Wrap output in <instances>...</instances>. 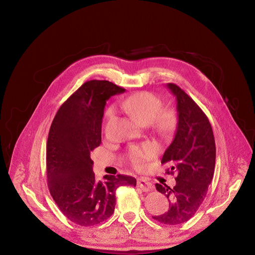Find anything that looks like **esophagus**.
Returning <instances> with one entry per match:
<instances>
[{
  "label": "esophagus",
  "mask_w": 255,
  "mask_h": 255,
  "mask_svg": "<svg viewBox=\"0 0 255 255\" xmlns=\"http://www.w3.org/2000/svg\"><path fill=\"white\" fill-rule=\"evenodd\" d=\"M137 185L143 192H149L154 189V184H152L148 179L140 177L137 179Z\"/></svg>",
  "instance_id": "obj_1"
}]
</instances>
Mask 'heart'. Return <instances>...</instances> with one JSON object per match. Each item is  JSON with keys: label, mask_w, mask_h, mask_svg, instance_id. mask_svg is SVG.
Returning <instances> with one entry per match:
<instances>
[{"label": "heart", "mask_w": 255, "mask_h": 255, "mask_svg": "<svg viewBox=\"0 0 255 255\" xmlns=\"http://www.w3.org/2000/svg\"><path fill=\"white\" fill-rule=\"evenodd\" d=\"M121 107L139 124L147 125L154 122L155 127L161 132L166 131L172 123V114L167 111L161 112V99L150 92L143 91L130 95L122 99ZM114 115V109H109L106 114L108 120H111ZM156 147L151 144L133 147L130 150V160L134 166L142 167L146 160L156 155Z\"/></svg>", "instance_id": "1"}]
</instances>
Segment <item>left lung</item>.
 <instances>
[{"mask_svg": "<svg viewBox=\"0 0 255 255\" xmlns=\"http://www.w3.org/2000/svg\"><path fill=\"white\" fill-rule=\"evenodd\" d=\"M167 88L175 96L177 125L172 142L165 150L161 163L171 165L168 173H176V184L156 183V189L169 201L168 210L152 218L176 226L191 219L204 201L215 167V141L206 115L177 85Z\"/></svg>", "mask_w": 255, "mask_h": 255, "instance_id": "obj_1", "label": "left lung"}]
</instances>
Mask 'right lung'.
Segmentation results:
<instances>
[{
  "mask_svg": "<svg viewBox=\"0 0 255 255\" xmlns=\"http://www.w3.org/2000/svg\"><path fill=\"white\" fill-rule=\"evenodd\" d=\"M125 89L109 81L91 80L67 99L51 124L47 140V179L51 196L71 222L92 227L115 210L119 186L136 185L132 176L105 175L97 180L91 151L101 143L107 100Z\"/></svg>",
  "mask_w": 255,
  "mask_h": 255,
  "instance_id": "add662e5",
  "label": "right lung"
}]
</instances>
